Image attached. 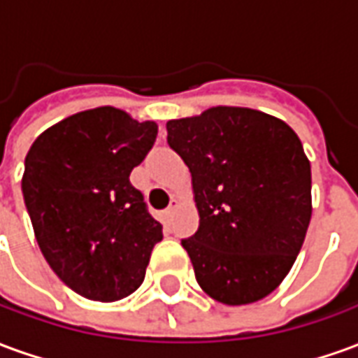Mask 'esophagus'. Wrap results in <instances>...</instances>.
<instances>
[{
    "label": "esophagus",
    "mask_w": 358,
    "mask_h": 358,
    "mask_svg": "<svg viewBox=\"0 0 358 358\" xmlns=\"http://www.w3.org/2000/svg\"><path fill=\"white\" fill-rule=\"evenodd\" d=\"M178 205H180L178 199H176V197H172V199H171V205H169V209L164 210V215H166V217L171 218V217H172V213H174V210L178 209Z\"/></svg>",
    "instance_id": "1"
}]
</instances>
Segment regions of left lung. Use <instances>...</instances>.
Masks as SVG:
<instances>
[{"label": "left lung", "mask_w": 358, "mask_h": 358, "mask_svg": "<svg viewBox=\"0 0 358 358\" xmlns=\"http://www.w3.org/2000/svg\"><path fill=\"white\" fill-rule=\"evenodd\" d=\"M187 164L199 228L182 240L197 284L230 307L282 284L313 215L310 163L284 120L248 107H210L166 122Z\"/></svg>", "instance_id": "1"}]
</instances>
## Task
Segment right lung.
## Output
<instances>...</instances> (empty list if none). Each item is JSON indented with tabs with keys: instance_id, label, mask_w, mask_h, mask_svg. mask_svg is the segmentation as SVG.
<instances>
[{
	"instance_id": "add662e5",
	"label": "right lung",
	"mask_w": 358,
	"mask_h": 358,
	"mask_svg": "<svg viewBox=\"0 0 358 358\" xmlns=\"http://www.w3.org/2000/svg\"><path fill=\"white\" fill-rule=\"evenodd\" d=\"M155 138L153 120L97 107L48 128L27 153L22 195L36 241L86 299L110 303L136 292L163 240V226L130 184Z\"/></svg>"
}]
</instances>
